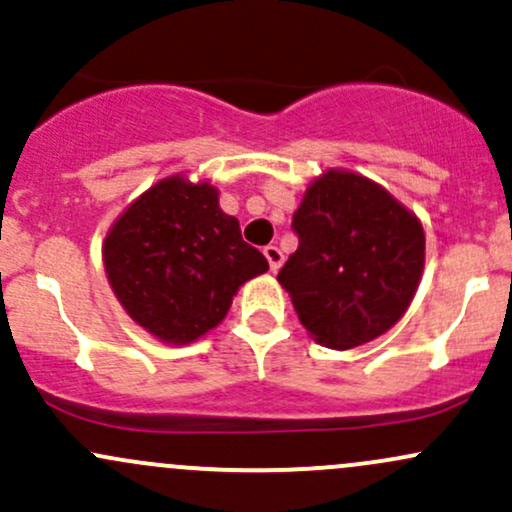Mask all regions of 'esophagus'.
Masks as SVG:
<instances>
[{
	"label": "esophagus",
	"instance_id": "esophagus-1",
	"mask_svg": "<svg viewBox=\"0 0 512 512\" xmlns=\"http://www.w3.org/2000/svg\"><path fill=\"white\" fill-rule=\"evenodd\" d=\"M263 256H266L268 266H271L273 273L283 266V251H280L278 246H266V249H263Z\"/></svg>",
	"mask_w": 512,
	"mask_h": 512
}]
</instances>
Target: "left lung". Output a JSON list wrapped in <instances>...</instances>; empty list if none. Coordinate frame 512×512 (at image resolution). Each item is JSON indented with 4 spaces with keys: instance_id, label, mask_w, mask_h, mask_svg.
I'll list each match as a JSON object with an SVG mask.
<instances>
[{
    "instance_id": "8db88e82",
    "label": "left lung",
    "mask_w": 512,
    "mask_h": 512,
    "mask_svg": "<svg viewBox=\"0 0 512 512\" xmlns=\"http://www.w3.org/2000/svg\"><path fill=\"white\" fill-rule=\"evenodd\" d=\"M293 229L300 244L278 283L317 344L354 349L405 315L425 268V229L386 188L351 170H324L305 190Z\"/></svg>"
}]
</instances>
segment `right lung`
Segmentation results:
<instances>
[{"mask_svg": "<svg viewBox=\"0 0 512 512\" xmlns=\"http://www.w3.org/2000/svg\"><path fill=\"white\" fill-rule=\"evenodd\" d=\"M104 271L126 315L163 344H190L227 317L236 290L268 271L214 185L158 180L107 232Z\"/></svg>", "mask_w": 512, "mask_h": 512, "instance_id": "right-lung-1", "label": "right lung"}]
</instances>
